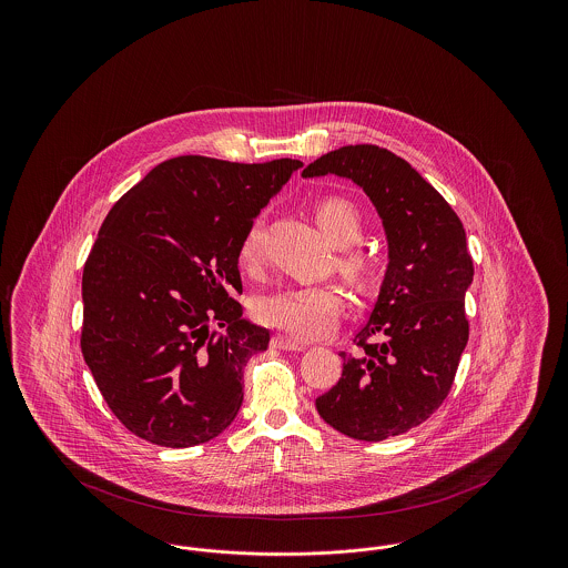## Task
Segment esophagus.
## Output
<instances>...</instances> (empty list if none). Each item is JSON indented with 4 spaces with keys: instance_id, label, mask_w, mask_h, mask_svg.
<instances>
[{
    "instance_id": "1",
    "label": "esophagus",
    "mask_w": 568,
    "mask_h": 568,
    "mask_svg": "<svg viewBox=\"0 0 568 568\" xmlns=\"http://www.w3.org/2000/svg\"><path fill=\"white\" fill-rule=\"evenodd\" d=\"M272 347L283 349V352H304L306 349L304 343H300L296 338H290V336H281V334L272 336Z\"/></svg>"
}]
</instances>
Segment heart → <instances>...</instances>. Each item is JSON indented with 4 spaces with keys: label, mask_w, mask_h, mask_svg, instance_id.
I'll return each mask as SVG.
<instances>
[{
    "label": "heart",
    "mask_w": 568,
    "mask_h": 568,
    "mask_svg": "<svg viewBox=\"0 0 568 568\" xmlns=\"http://www.w3.org/2000/svg\"><path fill=\"white\" fill-rule=\"evenodd\" d=\"M315 219L327 241L334 246L347 248L362 239L364 216L352 200L341 195H327L317 202ZM239 257L246 271H257L264 262V221L255 219L244 232ZM341 266L355 278H366L373 264L362 251H345ZM345 311V297L332 285L285 287L260 297L255 315L262 324L283 329L297 338L325 336Z\"/></svg>",
    "instance_id": "heart-1"
}]
</instances>
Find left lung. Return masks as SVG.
Returning <instances> with one entry per match:
<instances>
[{"label":"left lung","instance_id":"8db88e82","mask_svg":"<svg viewBox=\"0 0 568 568\" xmlns=\"http://www.w3.org/2000/svg\"><path fill=\"white\" fill-rule=\"evenodd\" d=\"M352 179L383 219L389 264L371 320L343 357L338 383L315 405L325 424L377 443L426 422L447 398L468 343L464 296L473 283L466 232L433 185L403 158L349 144L302 176Z\"/></svg>","mask_w":568,"mask_h":568}]
</instances>
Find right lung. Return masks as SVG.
<instances>
[{"mask_svg": "<svg viewBox=\"0 0 568 568\" xmlns=\"http://www.w3.org/2000/svg\"><path fill=\"white\" fill-rule=\"evenodd\" d=\"M302 162L183 155L104 219L82 271V357L130 433L172 449L223 433L271 332L243 320L246 227Z\"/></svg>", "mask_w": 568, "mask_h": 568, "instance_id": "add662e5", "label": "right lung"}]
</instances>
